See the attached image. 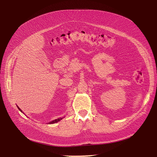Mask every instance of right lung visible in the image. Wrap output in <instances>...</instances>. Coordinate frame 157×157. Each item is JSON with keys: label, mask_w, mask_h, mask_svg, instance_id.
Returning a JSON list of instances; mask_svg holds the SVG:
<instances>
[{"label": "right lung", "mask_w": 157, "mask_h": 157, "mask_svg": "<svg viewBox=\"0 0 157 157\" xmlns=\"http://www.w3.org/2000/svg\"><path fill=\"white\" fill-rule=\"evenodd\" d=\"M17 108L20 109V110L21 111V109L19 108L18 107H17ZM62 119V118H58V119H56V120H54V121H52V122H49V124H54V123H56V122H59L60 120H61Z\"/></svg>", "instance_id": "1"}]
</instances>
